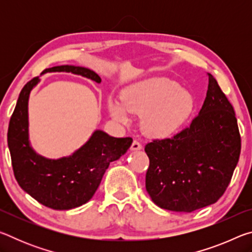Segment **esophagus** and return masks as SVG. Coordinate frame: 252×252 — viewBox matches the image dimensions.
<instances>
[{"label":"esophagus","mask_w":252,"mask_h":252,"mask_svg":"<svg viewBox=\"0 0 252 252\" xmlns=\"http://www.w3.org/2000/svg\"><path fill=\"white\" fill-rule=\"evenodd\" d=\"M141 149H142V144L140 143L139 141H136V140H134V141L132 142V144H131V150L138 151V150H141Z\"/></svg>","instance_id":"esophagus-1"}]
</instances>
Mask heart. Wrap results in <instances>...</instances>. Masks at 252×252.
I'll return each instance as SVG.
<instances>
[{
    "mask_svg": "<svg viewBox=\"0 0 252 252\" xmlns=\"http://www.w3.org/2000/svg\"><path fill=\"white\" fill-rule=\"evenodd\" d=\"M193 106L189 92L163 78L135 83L122 92V101H109L110 113L117 121L129 123L130 113L142 116L144 132L158 139L174 133L186 122Z\"/></svg>",
    "mask_w": 252,
    "mask_h": 252,
    "instance_id": "obj_1",
    "label": "heart"
}]
</instances>
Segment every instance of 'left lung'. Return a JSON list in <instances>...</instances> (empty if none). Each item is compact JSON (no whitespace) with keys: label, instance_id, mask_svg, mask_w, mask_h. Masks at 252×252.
<instances>
[{"label":"left lung","instance_id":"1","mask_svg":"<svg viewBox=\"0 0 252 252\" xmlns=\"http://www.w3.org/2000/svg\"><path fill=\"white\" fill-rule=\"evenodd\" d=\"M209 75L206 100L197 117L172 138L153 140L146 189L158 207L192 212L218 201L231 180L241 151L233 106Z\"/></svg>","mask_w":252,"mask_h":252}]
</instances>
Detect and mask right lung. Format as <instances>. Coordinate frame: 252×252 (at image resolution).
Segmentation results:
<instances>
[{"label": "right lung", "instance_id": "obj_1", "mask_svg": "<svg viewBox=\"0 0 252 252\" xmlns=\"http://www.w3.org/2000/svg\"><path fill=\"white\" fill-rule=\"evenodd\" d=\"M46 72H71L91 79L101 78L82 66L60 65ZM40 82L39 76L21 91L7 131V144L12 167L19 186L43 206L54 210H70L90 200L99 188L102 177L112 161L120 159L131 147L132 138H114L95 130L82 147L69 157L48 159L33 150L29 140V97Z\"/></svg>", "mask_w": 252, "mask_h": 252}]
</instances>
